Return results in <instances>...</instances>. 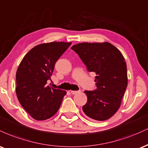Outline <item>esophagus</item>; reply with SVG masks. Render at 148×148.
Wrapping results in <instances>:
<instances>
[{
	"instance_id": "esophagus-1",
	"label": "esophagus",
	"mask_w": 148,
	"mask_h": 148,
	"mask_svg": "<svg viewBox=\"0 0 148 148\" xmlns=\"http://www.w3.org/2000/svg\"><path fill=\"white\" fill-rule=\"evenodd\" d=\"M79 92H80V90H71V93H72V95L78 94Z\"/></svg>"
}]
</instances>
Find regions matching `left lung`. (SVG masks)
I'll return each instance as SVG.
<instances>
[{"instance_id":"1","label":"left lung","mask_w":148,"mask_h":148,"mask_svg":"<svg viewBox=\"0 0 148 148\" xmlns=\"http://www.w3.org/2000/svg\"><path fill=\"white\" fill-rule=\"evenodd\" d=\"M86 64L96 74L97 88L85 90L87 103L83 111L95 120L103 121L118 111L127 86V64L123 54L108 42L79 43L72 47Z\"/></svg>"}]
</instances>
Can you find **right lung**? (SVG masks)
<instances>
[{
	"label": "right lung",
	"instance_id": "add662e5",
	"mask_svg": "<svg viewBox=\"0 0 148 148\" xmlns=\"http://www.w3.org/2000/svg\"><path fill=\"white\" fill-rule=\"evenodd\" d=\"M72 42H52L37 45L26 53L16 74V93L25 111L37 120L53 116L66 91L47 86L56 62Z\"/></svg>",
	"mask_w": 148,
	"mask_h": 148
}]
</instances>
